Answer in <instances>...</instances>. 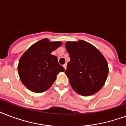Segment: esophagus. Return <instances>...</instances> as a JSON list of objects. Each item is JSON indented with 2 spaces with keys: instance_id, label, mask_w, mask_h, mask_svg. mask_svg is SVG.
I'll list each match as a JSON object with an SVG mask.
<instances>
[{
  "instance_id": "obj_1",
  "label": "esophagus",
  "mask_w": 126,
  "mask_h": 126,
  "mask_svg": "<svg viewBox=\"0 0 126 126\" xmlns=\"http://www.w3.org/2000/svg\"><path fill=\"white\" fill-rule=\"evenodd\" d=\"M63 67H64V69L66 70V69H67V64H65V65H63Z\"/></svg>"
}]
</instances>
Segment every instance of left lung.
<instances>
[{"label": "left lung", "mask_w": 126, "mask_h": 126, "mask_svg": "<svg viewBox=\"0 0 126 126\" xmlns=\"http://www.w3.org/2000/svg\"><path fill=\"white\" fill-rule=\"evenodd\" d=\"M65 47L71 61L65 73L73 90L83 96L99 91L109 74L107 61L103 55L94 46L84 40L67 42Z\"/></svg>", "instance_id": "1"}]
</instances>
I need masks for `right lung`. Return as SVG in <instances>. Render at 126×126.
<instances>
[{
	"label": "right lung",
	"mask_w": 126,
	"mask_h": 126,
	"mask_svg": "<svg viewBox=\"0 0 126 126\" xmlns=\"http://www.w3.org/2000/svg\"><path fill=\"white\" fill-rule=\"evenodd\" d=\"M62 44L44 38L32 45L19 61L18 73L21 81L29 90L42 93L49 89L56 76L65 69L58 63L57 57L51 55Z\"/></svg>",
	"instance_id": "1"
}]
</instances>
